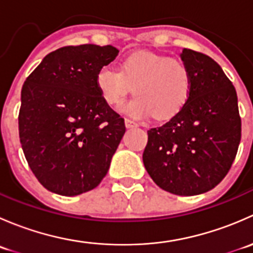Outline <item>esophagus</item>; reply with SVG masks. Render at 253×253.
<instances>
[{"mask_svg":"<svg viewBox=\"0 0 253 253\" xmlns=\"http://www.w3.org/2000/svg\"><path fill=\"white\" fill-rule=\"evenodd\" d=\"M125 125H126L127 128H132V127H137V126H138V124H137L136 121H133V120H131V119H126V120H125Z\"/></svg>","mask_w":253,"mask_h":253,"instance_id":"34e87169","label":"esophagus"}]
</instances>
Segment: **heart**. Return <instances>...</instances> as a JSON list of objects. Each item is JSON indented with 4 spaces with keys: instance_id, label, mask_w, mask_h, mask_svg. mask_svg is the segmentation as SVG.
Here are the masks:
<instances>
[{
    "instance_id": "1",
    "label": "heart",
    "mask_w": 253,
    "mask_h": 253,
    "mask_svg": "<svg viewBox=\"0 0 253 253\" xmlns=\"http://www.w3.org/2000/svg\"><path fill=\"white\" fill-rule=\"evenodd\" d=\"M95 85L109 105H119L131 90L136 95L121 106L134 117L153 114L167 120L182 110L192 88L185 62L152 52L134 53L120 62L119 71L103 67L96 72Z\"/></svg>"
}]
</instances>
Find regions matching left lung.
<instances>
[{
	"label": "left lung",
	"mask_w": 253,
	"mask_h": 253,
	"mask_svg": "<svg viewBox=\"0 0 253 253\" xmlns=\"http://www.w3.org/2000/svg\"><path fill=\"white\" fill-rule=\"evenodd\" d=\"M192 77L190 98L167 124L148 131L145 170L170 193L195 196L215 187L230 170L241 139L237 95L220 66L183 48Z\"/></svg>",
	"instance_id": "left-lung-1"
}]
</instances>
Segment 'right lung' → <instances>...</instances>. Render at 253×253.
<instances>
[{
  "label": "right lung",
  "instance_id": "1",
  "mask_svg": "<svg viewBox=\"0 0 253 253\" xmlns=\"http://www.w3.org/2000/svg\"><path fill=\"white\" fill-rule=\"evenodd\" d=\"M117 55L111 45L57 48L23 84L20 144L33 174L51 192L81 195L108 174L126 127L99 94L95 76Z\"/></svg>",
  "mask_w": 253,
  "mask_h": 253
}]
</instances>
